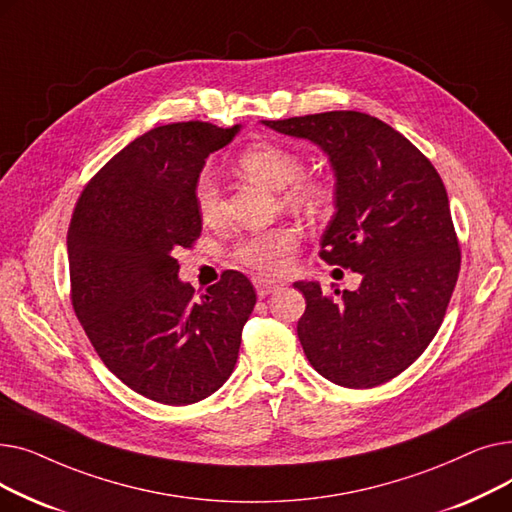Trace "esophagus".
I'll return each mask as SVG.
<instances>
[{
    "mask_svg": "<svg viewBox=\"0 0 512 512\" xmlns=\"http://www.w3.org/2000/svg\"><path fill=\"white\" fill-rule=\"evenodd\" d=\"M253 284H255V290H257V297H259V299H265L267 294H272V292L278 290V284H276V282L265 280V278H255Z\"/></svg>",
    "mask_w": 512,
    "mask_h": 512,
    "instance_id": "obj_1",
    "label": "esophagus"
}]
</instances>
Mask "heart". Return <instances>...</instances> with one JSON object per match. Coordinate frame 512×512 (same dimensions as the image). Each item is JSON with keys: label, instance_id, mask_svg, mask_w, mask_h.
Returning a JSON list of instances; mask_svg holds the SVG:
<instances>
[{"label": "heart", "instance_id": "b5f03b06", "mask_svg": "<svg viewBox=\"0 0 512 512\" xmlns=\"http://www.w3.org/2000/svg\"><path fill=\"white\" fill-rule=\"evenodd\" d=\"M303 157L288 147L276 143H255L238 155V170L247 178L282 192L288 207L307 215L324 213L330 205V186L315 176L303 174ZM195 203L199 218L205 224H215L222 218V201L209 176H201L195 186ZM299 234L290 226H276L240 240L234 257L263 276L282 274L292 251L297 249Z\"/></svg>", "mask_w": 512, "mask_h": 512}]
</instances>
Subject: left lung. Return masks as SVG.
<instances>
[{
  "instance_id": "8db88e82",
  "label": "left lung",
  "mask_w": 512,
  "mask_h": 512,
  "mask_svg": "<svg viewBox=\"0 0 512 512\" xmlns=\"http://www.w3.org/2000/svg\"><path fill=\"white\" fill-rule=\"evenodd\" d=\"M330 159L336 213L319 257L361 274L357 290L294 282L305 297L297 334L313 369L344 388H373L434 340L461 270L444 182L409 139L361 112L263 120Z\"/></svg>"
}]
</instances>
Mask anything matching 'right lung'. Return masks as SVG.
<instances>
[{
	"label": "right lung",
	"mask_w": 512,
	"mask_h": 512,
	"mask_svg": "<svg viewBox=\"0 0 512 512\" xmlns=\"http://www.w3.org/2000/svg\"><path fill=\"white\" fill-rule=\"evenodd\" d=\"M238 130L176 122L141 134L91 178L70 220L80 326L118 380L161 405H193L224 386L257 303L234 270L197 299L174 257L203 228L195 186L205 159Z\"/></svg>",
	"instance_id": "right-lung-1"
}]
</instances>
